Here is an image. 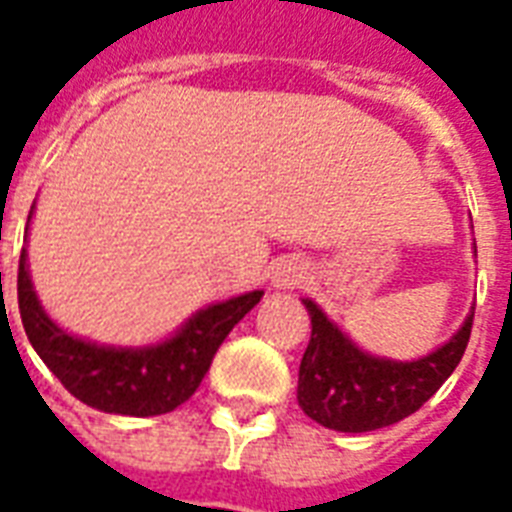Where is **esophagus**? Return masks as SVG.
Masks as SVG:
<instances>
[{
    "label": "esophagus",
    "mask_w": 512,
    "mask_h": 512,
    "mask_svg": "<svg viewBox=\"0 0 512 512\" xmlns=\"http://www.w3.org/2000/svg\"><path fill=\"white\" fill-rule=\"evenodd\" d=\"M271 287L273 289H295L305 281V265L295 257H284L271 265Z\"/></svg>",
    "instance_id": "34e87169"
}]
</instances>
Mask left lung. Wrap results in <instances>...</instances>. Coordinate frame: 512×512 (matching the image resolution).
Masks as SVG:
<instances>
[{"label": "left lung", "instance_id": "1", "mask_svg": "<svg viewBox=\"0 0 512 512\" xmlns=\"http://www.w3.org/2000/svg\"><path fill=\"white\" fill-rule=\"evenodd\" d=\"M311 342L300 361L297 401L319 425L369 433L414 414L457 369L468 348L473 311L444 345L414 361L372 356L358 348L319 305L305 297Z\"/></svg>", "mask_w": 512, "mask_h": 512}]
</instances>
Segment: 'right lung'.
<instances>
[{"mask_svg": "<svg viewBox=\"0 0 512 512\" xmlns=\"http://www.w3.org/2000/svg\"><path fill=\"white\" fill-rule=\"evenodd\" d=\"M260 297L263 289H255L207 305L162 342L140 348L98 345L71 335L47 316L31 284L26 249L20 252L18 308L28 342L71 396L108 414L156 417L185 404L209 372L228 332L260 303Z\"/></svg>", "mask_w": 512, "mask_h": 512, "instance_id": "right-lung-1", "label": "right lung"}]
</instances>
